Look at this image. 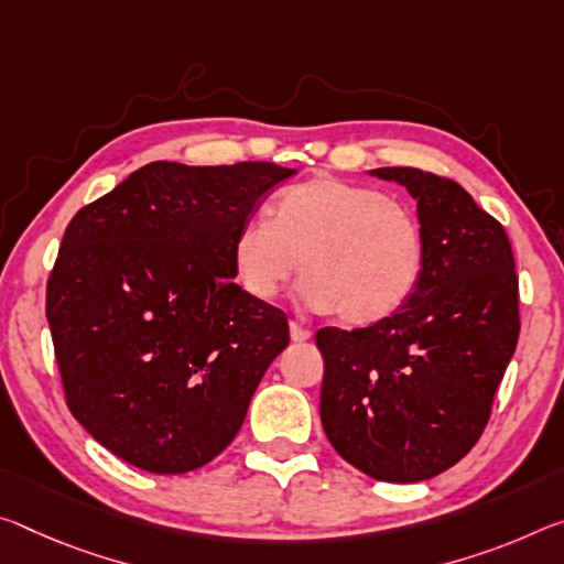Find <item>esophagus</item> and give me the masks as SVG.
Segmentation results:
<instances>
[{"label": "esophagus", "mask_w": 564, "mask_h": 564, "mask_svg": "<svg viewBox=\"0 0 564 564\" xmlns=\"http://www.w3.org/2000/svg\"><path fill=\"white\" fill-rule=\"evenodd\" d=\"M291 338H293V341H296V344L308 341V338H311V328L301 326L299 321H291Z\"/></svg>", "instance_id": "obj_1"}]
</instances>
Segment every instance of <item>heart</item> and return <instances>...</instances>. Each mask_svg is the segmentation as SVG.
Returning a JSON list of instances; mask_svg holds the SVG:
<instances>
[{
  "label": "heart",
  "mask_w": 564,
  "mask_h": 564,
  "mask_svg": "<svg viewBox=\"0 0 564 564\" xmlns=\"http://www.w3.org/2000/svg\"><path fill=\"white\" fill-rule=\"evenodd\" d=\"M299 263L308 306L371 326L394 316L414 293L424 236L404 203L377 187L316 175L285 187L271 220H248L234 240L236 275L258 301L279 296Z\"/></svg>",
  "instance_id": "1"
}]
</instances>
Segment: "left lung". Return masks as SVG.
I'll return each instance as SVG.
<instances>
[{
	"label": "left lung",
	"mask_w": 564,
	"mask_h": 564,
	"mask_svg": "<svg viewBox=\"0 0 564 564\" xmlns=\"http://www.w3.org/2000/svg\"><path fill=\"white\" fill-rule=\"evenodd\" d=\"M416 200L424 265L411 299L366 328H321V424L364 475L424 481L485 432L520 336L505 228L459 183L416 167L369 170Z\"/></svg>",
	"instance_id": "8db88e82"
}]
</instances>
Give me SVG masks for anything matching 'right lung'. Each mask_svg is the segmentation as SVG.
Returning <instances> with one entry per match:
<instances>
[{"instance_id":"right-lung-1","label":"right lung","mask_w":564,"mask_h":564,"mask_svg":"<svg viewBox=\"0 0 564 564\" xmlns=\"http://www.w3.org/2000/svg\"><path fill=\"white\" fill-rule=\"evenodd\" d=\"M293 173L158 160L69 220L47 321L67 406L115 457L183 475L236 440L289 321L234 281V240Z\"/></svg>"}]
</instances>
